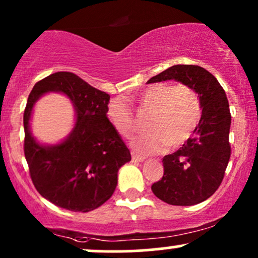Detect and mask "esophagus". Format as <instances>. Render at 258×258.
Wrapping results in <instances>:
<instances>
[{
    "label": "esophagus",
    "instance_id": "esophagus-1",
    "mask_svg": "<svg viewBox=\"0 0 258 258\" xmlns=\"http://www.w3.org/2000/svg\"><path fill=\"white\" fill-rule=\"evenodd\" d=\"M132 160L136 161V163H141V161L144 160V157H141V155L136 154V153L134 152L132 153Z\"/></svg>",
    "mask_w": 258,
    "mask_h": 258
}]
</instances>
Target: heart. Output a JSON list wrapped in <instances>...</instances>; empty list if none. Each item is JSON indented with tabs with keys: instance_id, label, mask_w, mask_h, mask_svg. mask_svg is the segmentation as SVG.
<instances>
[{
	"instance_id": "obj_1",
	"label": "heart",
	"mask_w": 258,
	"mask_h": 258,
	"mask_svg": "<svg viewBox=\"0 0 258 258\" xmlns=\"http://www.w3.org/2000/svg\"><path fill=\"white\" fill-rule=\"evenodd\" d=\"M138 104L151 112L146 124L147 135L132 142L141 154H157L168 148H180L194 135L201 120V100L197 92L188 86L157 83L138 95ZM106 115L111 126L122 136L135 131L136 122L126 101L115 98L107 104Z\"/></svg>"
}]
</instances>
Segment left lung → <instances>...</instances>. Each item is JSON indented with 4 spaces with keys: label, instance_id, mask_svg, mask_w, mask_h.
<instances>
[{
    "label": "left lung",
    "instance_id": "8db88e82",
    "mask_svg": "<svg viewBox=\"0 0 258 258\" xmlns=\"http://www.w3.org/2000/svg\"><path fill=\"white\" fill-rule=\"evenodd\" d=\"M171 79L196 90L202 115L187 142L163 158L164 175L152 191L169 205L194 206L211 197L222 183L230 159L231 115L224 89L203 67L175 64L147 83Z\"/></svg>",
    "mask_w": 258,
    "mask_h": 258
}]
</instances>
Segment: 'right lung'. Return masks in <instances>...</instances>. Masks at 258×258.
<instances>
[{"label":"right lung","mask_w":258,"mask_h":258,"mask_svg":"<svg viewBox=\"0 0 258 258\" xmlns=\"http://www.w3.org/2000/svg\"><path fill=\"white\" fill-rule=\"evenodd\" d=\"M47 92H60L75 107V124L66 139L53 145L39 143L30 121L36 101ZM110 95L89 86L75 73L56 72L35 84L24 110V154L39 194L57 207L90 212L114 194L117 172L131 153L110 123Z\"/></svg>","instance_id":"obj_1"}]
</instances>
